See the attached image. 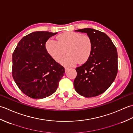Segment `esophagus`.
Returning <instances> with one entry per match:
<instances>
[{
    "instance_id": "esophagus-1",
    "label": "esophagus",
    "mask_w": 133,
    "mask_h": 133,
    "mask_svg": "<svg viewBox=\"0 0 133 133\" xmlns=\"http://www.w3.org/2000/svg\"><path fill=\"white\" fill-rule=\"evenodd\" d=\"M64 69H65V72H66L67 70H69V68H68V67H65Z\"/></svg>"
}]
</instances>
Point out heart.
<instances>
[{"label": "heart", "mask_w": 133, "mask_h": 133, "mask_svg": "<svg viewBox=\"0 0 133 133\" xmlns=\"http://www.w3.org/2000/svg\"><path fill=\"white\" fill-rule=\"evenodd\" d=\"M48 54L54 60L59 62L65 53L67 55L62 59L61 63L65 66H73L78 62L82 63L90 57L92 43L89 36L81 33L69 31L57 36V42L48 39L45 44Z\"/></svg>", "instance_id": "obj_1"}]
</instances>
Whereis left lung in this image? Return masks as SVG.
Returning a JSON list of instances; mask_svg holds the SVG:
<instances>
[{
    "label": "left lung",
    "mask_w": 133,
    "mask_h": 133,
    "mask_svg": "<svg viewBox=\"0 0 133 133\" xmlns=\"http://www.w3.org/2000/svg\"><path fill=\"white\" fill-rule=\"evenodd\" d=\"M75 31L87 33L91 39L92 49L88 60L75 69L77 75L74 88L84 97H95L106 91L116 78L117 50L105 33L89 28Z\"/></svg>",
    "instance_id": "8db88e82"
}]
</instances>
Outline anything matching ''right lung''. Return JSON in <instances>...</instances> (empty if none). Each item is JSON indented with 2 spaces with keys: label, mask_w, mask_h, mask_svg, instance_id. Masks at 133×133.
I'll use <instances>...</instances> for the list:
<instances>
[{
  "label": "right lung",
  "mask_w": 133,
  "mask_h": 133,
  "mask_svg": "<svg viewBox=\"0 0 133 133\" xmlns=\"http://www.w3.org/2000/svg\"><path fill=\"white\" fill-rule=\"evenodd\" d=\"M57 32L36 31L22 38L12 54V75L22 92L34 99L52 95L64 68L51 57L45 44Z\"/></svg>",
  "instance_id": "obj_1"
}]
</instances>
